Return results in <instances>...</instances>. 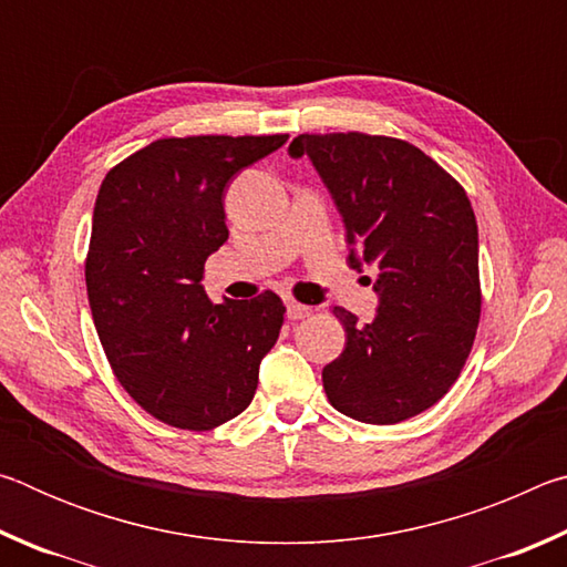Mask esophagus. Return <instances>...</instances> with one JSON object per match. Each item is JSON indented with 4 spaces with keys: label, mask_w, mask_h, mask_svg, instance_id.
Returning a JSON list of instances; mask_svg holds the SVG:
<instances>
[{
    "label": "esophagus",
    "mask_w": 567,
    "mask_h": 567,
    "mask_svg": "<svg viewBox=\"0 0 567 567\" xmlns=\"http://www.w3.org/2000/svg\"><path fill=\"white\" fill-rule=\"evenodd\" d=\"M287 318L290 320H302V318H310V307L307 305H300V302H295V300H287Z\"/></svg>",
    "instance_id": "34e87169"
}]
</instances>
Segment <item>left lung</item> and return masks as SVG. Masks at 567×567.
Instances as JSON below:
<instances>
[{
  "label": "left lung",
  "mask_w": 567,
  "mask_h": 567,
  "mask_svg": "<svg viewBox=\"0 0 567 567\" xmlns=\"http://www.w3.org/2000/svg\"><path fill=\"white\" fill-rule=\"evenodd\" d=\"M338 205L354 270H378L375 320L344 307V350L324 364L334 410L370 425L420 415L453 388L480 322L477 223L455 177L405 140L364 132L300 134Z\"/></svg>",
  "instance_id": "obj_1"
}]
</instances>
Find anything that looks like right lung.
<instances>
[{
  "mask_svg": "<svg viewBox=\"0 0 567 567\" xmlns=\"http://www.w3.org/2000/svg\"><path fill=\"white\" fill-rule=\"evenodd\" d=\"M285 142L167 137L102 182L84 262L92 320L114 378L165 425L203 433L237 417L280 338L285 305L272 290L215 305L203 272L229 237L227 182Z\"/></svg>",
  "mask_w": 567,
  "mask_h": 567,
  "instance_id": "obj_1",
  "label": "right lung"
}]
</instances>
